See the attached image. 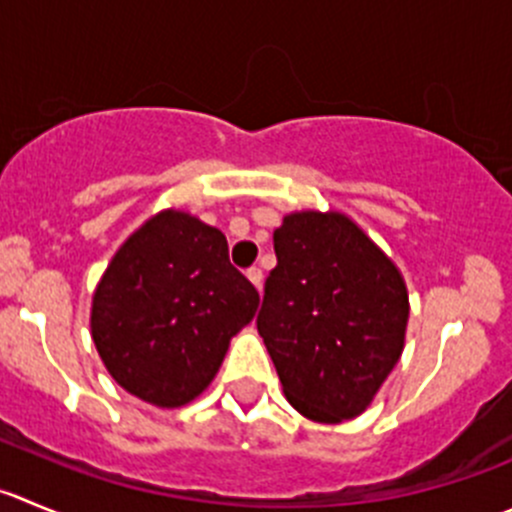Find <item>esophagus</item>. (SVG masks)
Here are the masks:
<instances>
[{"label":"esophagus","instance_id":"obj_1","mask_svg":"<svg viewBox=\"0 0 512 512\" xmlns=\"http://www.w3.org/2000/svg\"><path fill=\"white\" fill-rule=\"evenodd\" d=\"M246 276L251 279V284L261 291V284H264V271H261L259 266H251V269L246 271Z\"/></svg>","mask_w":512,"mask_h":512}]
</instances>
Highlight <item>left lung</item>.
I'll return each instance as SVG.
<instances>
[{"mask_svg": "<svg viewBox=\"0 0 512 512\" xmlns=\"http://www.w3.org/2000/svg\"><path fill=\"white\" fill-rule=\"evenodd\" d=\"M274 251L256 326L286 399L309 420H352L402 354L405 281L339 213H291Z\"/></svg>", "mask_w": 512, "mask_h": 512, "instance_id": "8db88e82", "label": "left lung"}]
</instances>
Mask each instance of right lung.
Returning a JSON list of instances; mask_svg holds the SVG:
<instances>
[{
  "mask_svg": "<svg viewBox=\"0 0 512 512\" xmlns=\"http://www.w3.org/2000/svg\"><path fill=\"white\" fill-rule=\"evenodd\" d=\"M259 291L228 259L218 228L165 211L123 243L92 299V339L115 382L180 407L216 377Z\"/></svg>",
  "mask_w": 512,
  "mask_h": 512,
  "instance_id": "add662e5",
  "label": "right lung"
}]
</instances>
